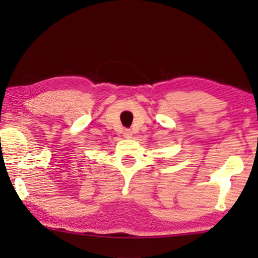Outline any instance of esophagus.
I'll return each instance as SVG.
<instances>
[{
  "label": "esophagus",
  "mask_w": 258,
  "mask_h": 258,
  "mask_svg": "<svg viewBox=\"0 0 258 258\" xmlns=\"http://www.w3.org/2000/svg\"><path fill=\"white\" fill-rule=\"evenodd\" d=\"M123 134H124V138H126V139H130V138H132V135H133L132 131H130V130H125Z\"/></svg>",
  "instance_id": "1"
}]
</instances>
